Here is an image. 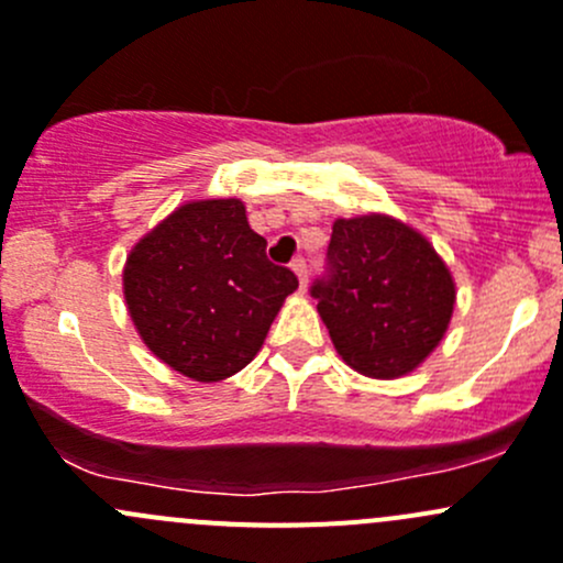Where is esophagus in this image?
Returning a JSON list of instances; mask_svg holds the SVG:
<instances>
[{
	"instance_id": "obj_1",
	"label": "esophagus",
	"mask_w": 563,
	"mask_h": 563,
	"mask_svg": "<svg viewBox=\"0 0 563 563\" xmlns=\"http://www.w3.org/2000/svg\"><path fill=\"white\" fill-rule=\"evenodd\" d=\"M291 269L297 272L299 288H302V291H305V286H308V264H305V258H294L291 261Z\"/></svg>"
}]
</instances>
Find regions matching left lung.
Returning a JSON list of instances; mask_svg holds the SVG:
<instances>
[{"label": "left lung", "mask_w": 563, "mask_h": 563, "mask_svg": "<svg viewBox=\"0 0 563 563\" xmlns=\"http://www.w3.org/2000/svg\"><path fill=\"white\" fill-rule=\"evenodd\" d=\"M310 297L345 365L397 378L417 371L444 338L455 280L419 231L389 214H362L334 220L327 275Z\"/></svg>", "instance_id": "1"}]
</instances>
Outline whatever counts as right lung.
Wrapping results in <instances>:
<instances>
[{
  "instance_id": "1",
  "label": "right lung",
  "mask_w": 563,
  "mask_h": 563,
  "mask_svg": "<svg viewBox=\"0 0 563 563\" xmlns=\"http://www.w3.org/2000/svg\"><path fill=\"white\" fill-rule=\"evenodd\" d=\"M124 302L146 349L192 382L250 365L299 280L266 258L240 198L190 201L128 255Z\"/></svg>"
}]
</instances>
